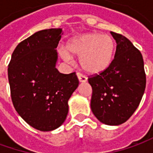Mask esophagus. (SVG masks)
<instances>
[{
  "label": "esophagus",
  "instance_id": "esophagus-1",
  "mask_svg": "<svg viewBox=\"0 0 153 153\" xmlns=\"http://www.w3.org/2000/svg\"><path fill=\"white\" fill-rule=\"evenodd\" d=\"M77 76H78V79H79V82H81V83L85 82V81L87 80V78L85 76V75H83V74H79V73H78V74H77Z\"/></svg>",
  "mask_w": 153,
  "mask_h": 153
}]
</instances>
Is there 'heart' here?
<instances>
[{"mask_svg":"<svg viewBox=\"0 0 153 153\" xmlns=\"http://www.w3.org/2000/svg\"><path fill=\"white\" fill-rule=\"evenodd\" d=\"M70 54L80 56V65L85 72L97 74L107 69L113 61L116 43L112 37L101 33H85L74 37L67 44ZM62 56L68 62L72 57L66 50H62Z\"/></svg>","mask_w":153,"mask_h":153,"instance_id":"obj_1","label":"heart"}]
</instances>
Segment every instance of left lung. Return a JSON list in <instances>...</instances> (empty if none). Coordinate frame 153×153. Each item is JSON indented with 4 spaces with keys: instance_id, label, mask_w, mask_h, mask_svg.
<instances>
[{
    "instance_id": "left-lung-1",
    "label": "left lung",
    "mask_w": 153,
    "mask_h": 153,
    "mask_svg": "<svg viewBox=\"0 0 153 153\" xmlns=\"http://www.w3.org/2000/svg\"><path fill=\"white\" fill-rule=\"evenodd\" d=\"M116 42L110 66L88 78L92 88L91 109L98 121L117 126L129 119L146 89V73L140 51L126 37L111 31Z\"/></svg>"
}]
</instances>
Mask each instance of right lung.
<instances>
[{
	"label": "right lung",
	"mask_w": 153,
	"mask_h": 153,
	"mask_svg": "<svg viewBox=\"0 0 153 153\" xmlns=\"http://www.w3.org/2000/svg\"><path fill=\"white\" fill-rule=\"evenodd\" d=\"M61 28L42 30L17 45L8 65L11 97L18 114L32 128L51 131L68 113V101L79 85L75 73L56 68Z\"/></svg>",
	"instance_id": "1"
}]
</instances>
